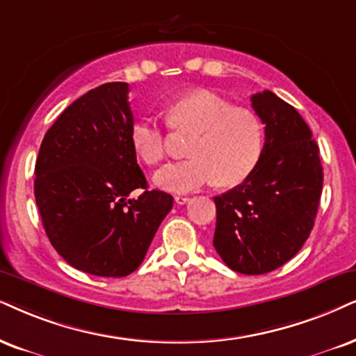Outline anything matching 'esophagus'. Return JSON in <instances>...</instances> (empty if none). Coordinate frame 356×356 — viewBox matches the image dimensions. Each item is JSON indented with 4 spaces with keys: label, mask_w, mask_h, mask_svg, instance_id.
Here are the masks:
<instances>
[{
    "label": "esophagus",
    "mask_w": 356,
    "mask_h": 356,
    "mask_svg": "<svg viewBox=\"0 0 356 356\" xmlns=\"http://www.w3.org/2000/svg\"><path fill=\"white\" fill-rule=\"evenodd\" d=\"M174 200H175V204L184 205V204H187V202L191 200V199H188L187 195H175V197H174Z\"/></svg>",
    "instance_id": "34e87169"
}]
</instances>
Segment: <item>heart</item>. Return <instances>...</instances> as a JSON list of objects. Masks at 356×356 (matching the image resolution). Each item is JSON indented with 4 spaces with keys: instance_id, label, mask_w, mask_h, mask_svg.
<instances>
[{
    "instance_id": "1",
    "label": "heart",
    "mask_w": 356,
    "mask_h": 356,
    "mask_svg": "<svg viewBox=\"0 0 356 356\" xmlns=\"http://www.w3.org/2000/svg\"><path fill=\"white\" fill-rule=\"evenodd\" d=\"M168 123L177 131L195 133L188 146L192 157L165 165L154 175L156 186L169 192H191L215 181L218 186H235L248 177L263 149L258 116L207 90L170 103ZM129 139L146 164L164 159L165 133L157 120H138Z\"/></svg>"
}]
</instances>
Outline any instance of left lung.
Wrapping results in <instances>:
<instances>
[{
	"label": "left lung",
	"instance_id": "obj_1",
	"mask_svg": "<svg viewBox=\"0 0 356 356\" xmlns=\"http://www.w3.org/2000/svg\"><path fill=\"white\" fill-rule=\"evenodd\" d=\"M251 106L264 124V146L248 177L213 197V246L241 274L271 273L298 254L312 232L323 172L312 131L294 106L269 90Z\"/></svg>",
	"mask_w": 356,
	"mask_h": 356
}]
</instances>
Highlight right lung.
Masks as SVG:
<instances>
[{"mask_svg":"<svg viewBox=\"0 0 356 356\" xmlns=\"http://www.w3.org/2000/svg\"><path fill=\"white\" fill-rule=\"evenodd\" d=\"M124 82L103 83L62 111L40 145L34 197L44 230L70 266L123 277L143 263L174 199L147 191L133 149ZM145 191L138 200L129 193Z\"/></svg>","mask_w":356,"mask_h":356,"instance_id":"1","label":"right lung"}]
</instances>
